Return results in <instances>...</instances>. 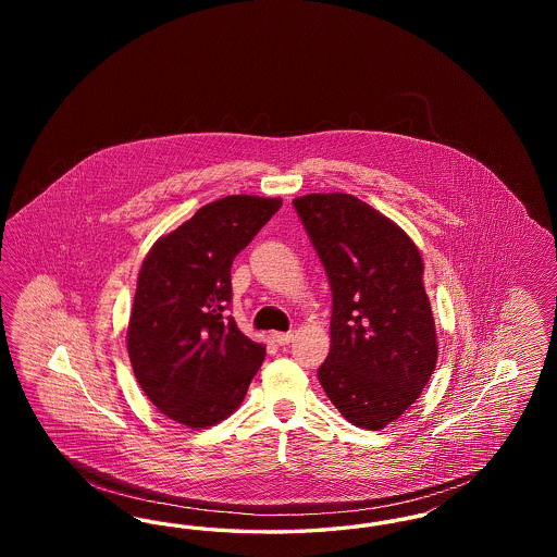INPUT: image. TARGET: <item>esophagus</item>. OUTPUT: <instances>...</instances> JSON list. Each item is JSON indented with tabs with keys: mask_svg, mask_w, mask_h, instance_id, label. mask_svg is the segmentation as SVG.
<instances>
[{
	"mask_svg": "<svg viewBox=\"0 0 557 557\" xmlns=\"http://www.w3.org/2000/svg\"><path fill=\"white\" fill-rule=\"evenodd\" d=\"M273 341L280 346L290 345L292 341H294V334L292 332H275Z\"/></svg>",
	"mask_w": 557,
	"mask_h": 557,
	"instance_id": "esophagus-1",
	"label": "esophagus"
}]
</instances>
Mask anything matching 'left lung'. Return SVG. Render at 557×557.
Masks as SVG:
<instances>
[{"label": "left lung", "mask_w": 557, "mask_h": 557, "mask_svg": "<svg viewBox=\"0 0 557 557\" xmlns=\"http://www.w3.org/2000/svg\"><path fill=\"white\" fill-rule=\"evenodd\" d=\"M332 288L319 382L350 424L382 430L422 395L438 343L418 246L350 194L292 200Z\"/></svg>", "instance_id": "left-lung-1"}]
</instances>
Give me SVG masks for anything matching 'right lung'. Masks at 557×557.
Wrapping results in <instances>:
<instances>
[{"label":"right lung","mask_w":557,"mask_h":557,"mask_svg":"<svg viewBox=\"0 0 557 557\" xmlns=\"http://www.w3.org/2000/svg\"><path fill=\"white\" fill-rule=\"evenodd\" d=\"M280 198L225 196L157 239L141 263L127 330L133 373L166 418L207 428L232 416L265 359L227 315L232 263Z\"/></svg>","instance_id":"obj_1"}]
</instances>
